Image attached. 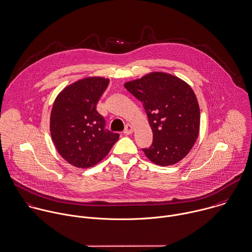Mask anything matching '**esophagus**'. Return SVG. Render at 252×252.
Instances as JSON below:
<instances>
[{"instance_id": "obj_1", "label": "esophagus", "mask_w": 252, "mask_h": 252, "mask_svg": "<svg viewBox=\"0 0 252 252\" xmlns=\"http://www.w3.org/2000/svg\"><path fill=\"white\" fill-rule=\"evenodd\" d=\"M133 133V126L130 125V124H127L126 127H125V130H124V134L125 135H130Z\"/></svg>"}]
</instances>
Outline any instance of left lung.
Here are the masks:
<instances>
[{
	"mask_svg": "<svg viewBox=\"0 0 252 252\" xmlns=\"http://www.w3.org/2000/svg\"><path fill=\"white\" fill-rule=\"evenodd\" d=\"M124 87L143 103L153 130L152 146L143 149L146 157L160 166L182 160L199 132V105L190 86L174 75L152 72Z\"/></svg>",
	"mask_w": 252,
	"mask_h": 252,
	"instance_id": "left-lung-1",
	"label": "left lung"
}]
</instances>
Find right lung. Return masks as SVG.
<instances>
[{
    "mask_svg": "<svg viewBox=\"0 0 252 252\" xmlns=\"http://www.w3.org/2000/svg\"><path fill=\"white\" fill-rule=\"evenodd\" d=\"M109 79L87 77L65 87L53 104L50 130L59 154L71 165L89 168L99 162L119 139L104 129L96 103Z\"/></svg>",
    "mask_w": 252,
    "mask_h": 252,
    "instance_id": "obj_1",
    "label": "right lung"
}]
</instances>
